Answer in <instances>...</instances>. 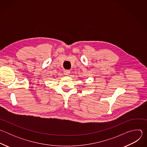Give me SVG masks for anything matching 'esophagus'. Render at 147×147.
<instances>
[{
	"instance_id": "obj_1",
	"label": "esophagus",
	"mask_w": 147,
	"mask_h": 147,
	"mask_svg": "<svg viewBox=\"0 0 147 147\" xmlns=\"http://www.w3.org/2000/svg\"><path fill=\"white\" fill-rule=\"evenodd\" d=\"M70 73V71L69 70H65V71H64V74L66 75V76H69Z\"/></svg>"
}]
</instances>
